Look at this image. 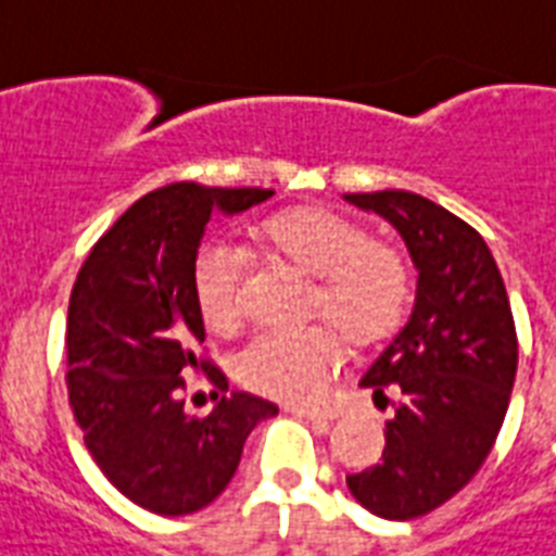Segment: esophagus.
<instances>
[{
	"label": "esophagus",
	"mask_w": 556,
	"mask_h": 556,
	"mask_svg": "<svg viewBox=\"0 0 556 556\" xmlns=\"http://www.w3.org/2000/svg\"><path fill=\"white\" fill-rule=\"evenodd\" d=\"M291 414H296V417H305V419H311V422H323V426H328V422H333V417H337V414H333V410H328V408H308V405H291Z\"/></svg>",
	"instance_id": "34e87169"
}]
</instances>
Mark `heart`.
Instances as JSON below:
<instances>
[{
	"label": "heart",
	"mask_w": 556,
	"mask_h": 556,
	"mask_svg": "<svg viewBox=\"0 0 556 556\" xmlns=\"http://www.w3.org/2000/svg\"><path fill=\"white\" fill-rule=\"evenodd\" d=\"M256 254L270 268L314 277L308 319L328 328L263 331L237 356V380L260 396L311 403L340 371L349 349H382L405 319L414 274L405 251L371 237L359 219L325 205L279 211L256 228ZM202 323L233 333L254 305V260L228 242H205L191 265Z\"/></svg>",
	"instance_id": "heart-1"
}]
</instances>
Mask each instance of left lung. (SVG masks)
<instances>
[{
    "instance_id": "obj_1",
    "label": "left lung",
    "mask_w": 556,
    "mask_h": 556,
    "mask_svg": "<svg viewBox=\"0 0 556 556\" xmlns=\"http://www.w3.org/2000/svg\"><path fill=\"white\" fill-rule=\"evenodd\" d=\"M345 200L394 223L419 268L410 319L359 382L394 408L382 459L345 482L377 517L414 520L468 485L497 442L517 377L511 302L485 239L442 205L408 191Z\"/></svg>"
}]
</instances>
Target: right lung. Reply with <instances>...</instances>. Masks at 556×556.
I'll return each mask as SVG.
<instances>
[{
    "label": "right lung",
    "mask_w": 556,
    "mask_h": 556,
    "mask_svg": "<svg viewBox=\"0 0 556 556\" xmlns=\"http://www.w3.org/2000/svg\"><path fill=\"white\" fill-rule=\"evenodd\" d=\"M270 188L170 182L139 197L97 239L67 302V403L111 485L162 517L214 503L231 482L251 428L277 414L260 396H223L185 414V377L228 391L205 354L191 265L214 207L237 214Z\"/></svg>",
    "instance_id": "right-lung-1"
}]
</instances>
